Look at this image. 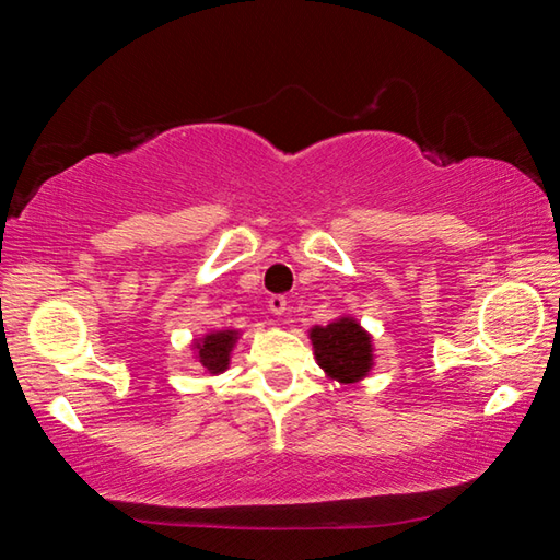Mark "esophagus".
<instances>
[{"label":"esophagus","mask_w":560,"mask_h":560,"mask_svg":"<svg viewBox=\"0 0 560 560\" xmlns=\"http://www.w3.org/2000/svg\"><path fill=\"white\" fill-rule=\"evenodd\" d=\"M287 296H281V293H277V296L269 299V311L273 316H283L287 314Z\"/></svg>","instance_id":"obj_1"}]
</instances>
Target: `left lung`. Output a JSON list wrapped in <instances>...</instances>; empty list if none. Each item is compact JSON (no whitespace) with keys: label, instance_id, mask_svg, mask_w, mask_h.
<instances>
[{"label":"left lung","instance_id":"8db88e82","mask_svg":"<svg viewBox=\"0 0 560 560\" xmlns=\"http://www.w3.org/2000/svg\"><path fill=\"white\" fill-rule=\"evenodd\" d=\"M316 360L338 383H358L373 365L371 336L353 318H340L311 330Z\"/></svg>","mask_w":560,"mask_h":560}]
</instances>
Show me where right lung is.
Returning <instances> with one entry per match:
<instances>
[{
	"label": "right lung",
	"mask_w": 560,
	"mask_h": 560,
	"mask_svg": "<svg viewBox=\"0 0 560 560\" xmlns=\"http://www.w3.org/2000/svg\"><path fill=\"white\" fill-rule=\"evenodd\" d=\"M234 340H236V334L234 330H220V334H210V336H205V340L200 346V363H202V368L205 371H210V373H222V371H226V365H230V350H232V346H234Z\"/></svg>",
	"instance_id": "obj_1"
}]
</instances>
